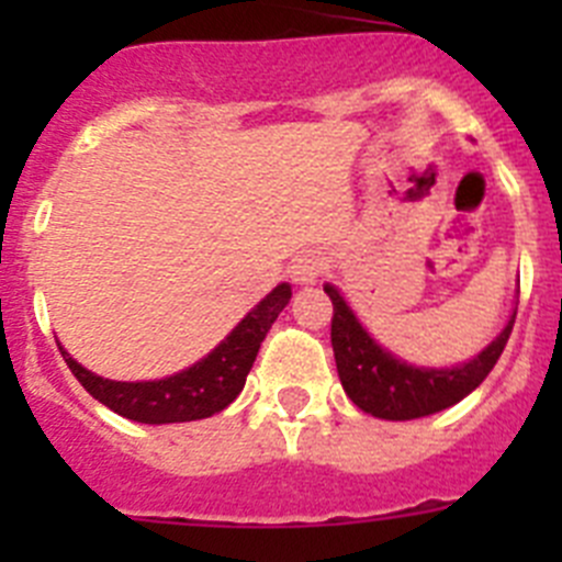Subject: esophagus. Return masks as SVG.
<instances>
[{
  "label": "esophagus",
  "mask_w": 562,
  "mask_h": 562,
  "mask_svg": "<svg viewBox=\"0 0 562 562\" xmlns=\"http://www.w3.org/2000/svg\"><path fill=\"white\" fill-rule=\"evenodd\" d=\"M324 256L321 252H304V256L292 258L290 278L295 284H315L321 272H324Z\"/></svg>",
  "instance_id": "34e87169"
}]
</instances>
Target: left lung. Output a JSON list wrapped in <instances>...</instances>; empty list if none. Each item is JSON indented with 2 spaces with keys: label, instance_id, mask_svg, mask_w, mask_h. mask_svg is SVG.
I'll list each match as a JSON object with an SVG mask.
<instances>
[{
  "label": "left lung",
  "instance_id": "obj_1",
  "mask_svg": "<svg viewBox=\"0 0 562 562\" xmlns=\"http://www.w3.org/2000/svg\"><path fill=\"white\" fill-rule=\"evenodd\" d=\"M324 292L335 306L331 349H335L342 391L357 408L376 419H419V416L439 414L464 400L467 394H473L498 362L515 326L513 310L504 329L493 337V342H486L473 360L450 366V369H428V366L400 360L389 349H382L335 284H324Z\"/></svg>",
  "mask_w": 562,
  "mask_h": 562
}]
</instances>
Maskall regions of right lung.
Instances as JSON below:
<instances>
[{
  "label": "right lung",
  "mask_w": 562,
  "mask_h": 562,
  "mask_svg": "<svg viewBox=\"0 0 562 562\" xmlns=\"http://www.w3.org/2000/svg\"><path fill=\"white\" fill-rule=\"evenodd\" d=\"M292 297L290 284H278L267 297H261L250 312L236 324L213 351L188 369L162 380L121 382L106 380L95 371L83 369L76 357L58 342L64 362L76 374L89 394L103 402L109 411L143 425H168V422H193L220 414L241 394L245 380L256 362L261 340L267 337L276 317L281 315Z\"/></svg>",
  "instance_id": "add662e5"
}]
</instances>
